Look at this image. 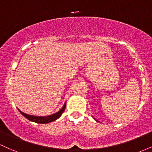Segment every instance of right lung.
Returning a JSON list of instances; mask_svg holds the SVG:
<instances>
[{
  "label": "right lung",
  "instance_id": "right-lung-1",
  "mask_svg": "<svg viewBox=\"0 0 152 152\" xmlns=\"http://www.w3.org/2000/svg\"><path fill=\"white\" fill-rule=\"evenodd\" d=\"M66 102L64 103V105L63 106V107L59 111L56 113L55 114L50 115L48 116H35V115H31L26 114V113H22L21 110L19 111L21 113V114L23 116H24L26 119H28L29 121H31V122H34L37 123H40V124H45V123H48L53 122V121H56L58 118H59L61 116V115L63 114V112H64L65 109H66Z\"/></svg>",
  "mask_w": 152,
  "mask_h": 152
}]
</instances>
